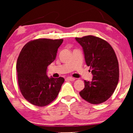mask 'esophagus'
<instances>
[{"label":"esophagus","instance_id":"esophagus-1","mask_svg":"<svg viewBox=\"0 0 133 133\" xmlns=\"http://www.w3.org/2000/svg\"><path fill=\"white\" fill-rule=\"evenodd\" d=\"M66 79L68 80V81H74L75 79L73 77H68L66 78Z\"/></svg>","mask_w":133,"mask_h":133}]
</instances>
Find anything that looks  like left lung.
I'll use <instances>...</instances> for the list:
<instances>
[{"instance_id": "obj_1", "label": "left lung", "mask_w": 133, "mask_h": 133, "mask_svg": "<svg viewBox=\"0 0 133 133\" xmlns=\"http://www.w3.org/2000/svg\"><path fill=\"white\" fill-rule=\"evenodd\" d=\"M75 39L82 47L85 62L93 76L91 82L84 81L85 88L80 96L92 104L104 102L113 94L119 81V63L115 52L107 41L96 36Z\"/></svg>"}]
</instances>
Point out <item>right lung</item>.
I'll return each instance as SVG.
<instances>
[{"label": "right lung", "instance_id": "obj_1", "mask_svg": "<svg viewBox=\"0 0 133 133\" xmlns=\"http://www.w3.org/2000/svg\"><path fill=\"white\" fill-rule=\"evenodd\" d=\"M62 42L63 39H36L25 44L20 52L16 63L18 84L22 96L32 105L45 107L59 94L65 79L48 77L46 70Z\"/></svg>", "mask_w": 133, "mask_h": 133}]
</instances>
